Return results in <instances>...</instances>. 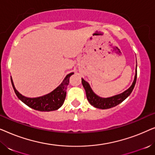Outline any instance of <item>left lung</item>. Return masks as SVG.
<instances>
[{
  "label": "left lung",
  "instance_id": "left-lung-1",
  "mask_svg": "<svg viewBox=\"0 0 155 155\" xmlns=\"http://www.w3.org/2000/svg\"><path fill=\"white\" fill-rule=\"evenodd\" d=\"M137 79V65L136 68H135V75L134 78V80H133L132 84L129 87L128 90L124 91V92L120 93V94L114 95V96L107 97V98H103V97H99L95 93L93 92V90L91 88L90 84L87 82L85 81L83 78H82V86L85 90L87 99L90 104L94 107L98 108V109H110V108L114 107L118 104H119L124 101L129 95L131 94L132 91L134 89V87L135 85V82H136Z\"/></svg>",
  "mask_w": 155,
  "mask_h": 155
}]
</instances>
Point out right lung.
Masks as SVG:
<instances>
[{
  "instance_id": "obj_1",
  "label": "right lung",
  "mask_w": 155,
  "mask_h": 155,
  "mask_svg": "<svg viewBox=\"0 0 155 155\" xmlns=\"http://www.w3.org/2000/svg\"><path fill=\"white\" fill-rule=\"evenodd\" d=\"M74 73L68 74L61 84H59L52 92L43 96L33 98L25 97L21 94L15 87L12 78L11 83L17 97L29 107L40 111H51L58 109L64 103L66 97L67 86L69 84L70 77Z\"/></svg>"
}]
</instances>
